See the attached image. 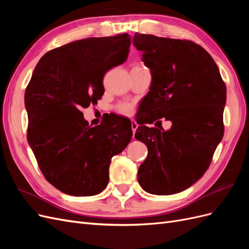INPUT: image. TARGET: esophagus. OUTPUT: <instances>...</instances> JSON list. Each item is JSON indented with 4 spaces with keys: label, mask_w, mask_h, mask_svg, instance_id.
<instances>
[{
    "label": "esophagus",
    "mask_w": 249,
    "mask_h": 249,
    "mask_svg": "<svg viewBox=\"0 0 249 249\" xmlns=\"http://www.w3.org/2000/svg\"><path fill=\"white\" fill-rule=\"evenodd\" d=\"M131 127H132V131H133V134L136 133V130L138 127V124L134 122V120H132V124H131Z\"/></svg>",
    "instance_id": "34e87169"
}]
</instances>
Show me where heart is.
<instances>
[{"instance_id": "1", "label": "heart", "mask_w": 249, "mask_h": 249, "mask_svg": "<svg viewBox=\"0 0 249 249\" xmlns=\"http://www.w3.org/2000/svg\"><path fill=\"white\" fill-rule=\"evenodd\" d=\"M134 67H140V66L139 65H135ZM118 110H119L120 113H123V114L127 115V114H130V113L132 112V107H131V105H129V104H124V105H120Z\"/></svg>"}]
</instances>
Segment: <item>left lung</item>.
I'll return each instance as SVG.
<instances>
[{
  "mask_svg": "<svg viewBox=\"0 0 249 249\" xmlns=\"http://www.w3.org/2000/svg\"><path fill=\"white\" fill-rule=\"evenodd\" d=\"M133 44L152 71L135 134L148 149L138 182L156 195L182 192L207 171L223 137L227 87L213 58L191 40L136 33ZM161 118L172 122L169 130ZM153 122L158 128L145 125Z\"/></svg>",
  "mask_w": 249,
  "mask_h": 249,
  "instance_id": "obj_1",
  "label": "left lung"
}]
</instances>
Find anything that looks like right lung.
Instances as JSON below:
<instances>
[{
    "label": "right lung",
    "mask_w": 249,
    "mask_h": 249,
    "mask_svg": "<svg viewBox=\"0 0 249 249\" xmlns=\"http://www.w3.org/2000/svg\"><path fill=\"white\" fill-rule=\"evenodd\" d=\"M130 44L126 33L64 44L42 56L26 88L28 142L44 178L65 194L101 193L112 157L131 141V120L112 114L91 127L82 112L101 100L105 73L125 61Z\"/></svg>",
    "instance_id": "1"
}]
</instances>
